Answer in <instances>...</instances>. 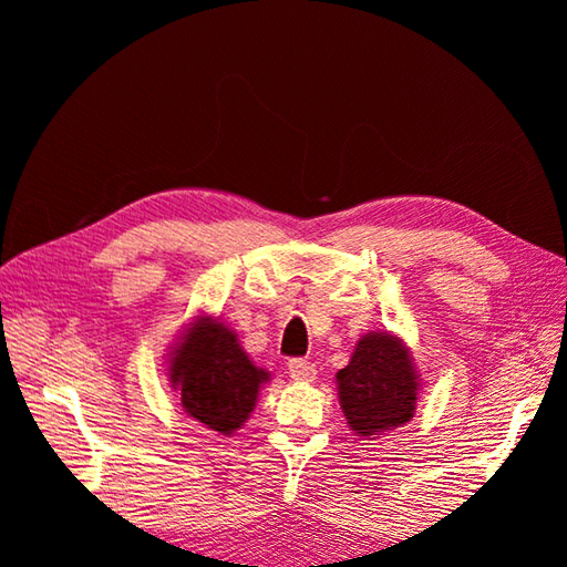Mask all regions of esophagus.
Segmentation results:
<instances>
[{
  "mask_svg": "<svg viewBox=\"0 0 567 567\" xmlns=\"http://www.w3.org/2000/svg\"><path fill=\"white\" fill-rule=\"evenodd\" d=\"M288 373L293 381L300 383H312L317 379V367L312 362H307V359H288Z\"/></svg>",
  "mask_w": 567,
  "mask_h": 567,
  "instance_id": "34e87169",
  "label": "esophagus"
}]
</instances>
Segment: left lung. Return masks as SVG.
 <instances>
[{
  "label": "left lung",
  "instance_id": "1",
  "mask_svg": "<svg viewBox=\"0 0 567 567\" xmlns=\"http://www.w3.org/2000/svg\"><path fill=\"white\" fill-rule=\"evenodd\" d=\"M336 381L342 414L359 437L392 431L414 419L421 383L400 338L375 331L362 336Z\"/></svg>",
  "mask_w": 567,
  "mask_h": 567
}]
</instances>
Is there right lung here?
I'll return each instance as SVG.
<instances>
[{
  "instance_id": "right-lung-1",
  "label": "right lung",
  "mask_w": 567,
  "mask_h": 567,
  "mask_svg": "<svg viewBox=\"0 0 567 567\" xmlns=\"http://www.w3.org/2000/svg\"><path fill=\"white\" fill-rule=\"evenodd\" d=\"M167 375L186 414L221 435H231L248 421L260 385L269 381L236 333L213 317H198L188 326L169 354Z\"/></svg>"
}]
</instances>
